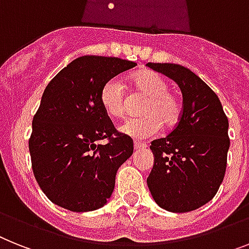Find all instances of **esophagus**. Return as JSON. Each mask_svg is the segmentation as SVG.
Listing matches in <instances>:
<instances>
[{"mask_svg": "<svg viewBox=\"0 0 249 249\" xmlns=\"http://www.w3.org/2000/svg\"><path fill=\"white\" fill-rule=\"evenodd\" d=\"M133 147H135V150L136 151H139V150H142L146 147V143H141V142H137V141H135V143H133Z\"/></svg>", "mask_w": 249, "mask_h": 249, "instance_id": "34e87169", "label": "esophagus"}]
</instances>
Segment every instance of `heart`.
I'll return each instance as SVG.
<instances>
[{
  "label": "heart",
  "mask_w": 249,
  "mask_h": 249,
  "mask_svg": "<svg viewBox=\"0 0 249 249\" xmlns=\"http://www.w3.org/2000/svg\"><path fill=\"white\" fill-rule=\"evenodd\" d=\"M131 84L135 95L146 98L141 106L142 117L132 118L123 123L121 131L136 140L154 137L160 131L161 124L174 127L182 116V102L174 92L169 91L166 80L151 70H141L131 76ZM100 103L110 117L122 118L129 106V98L122 80L113 77L107 81L100 91Z\"/></svg>",
  "instance_id": "obj_1"
}]
</instances>
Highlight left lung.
<instances>
[{"mask_svg": "<svg viewBox=\"0 0 249 249\" xmlns=\"http://www.w3.org/2000/svg\"><path fill=\"white\" fill-rule=\"evenodd\" d=\"M173 79L183 95L179 122L150 149L154 166L147 186L155 202L172 213L194 211L216 195L227 169V114L217 95L192 71L176 63H147Z\"/></svg>", "mask_w": 249, "mask_h": 249, "instance_id": "1", "label": "left lung"}]
</instances>
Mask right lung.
<instances>
[{"label":"right lung","mask_w":249,"mask_h":249,"mask_svg":"<svg viewBox=\"0 0 249 249\" xmlns=\"http://www.w3.org/2000/svg\"><path fill=\"white\" fill-rule=\"evenodd\" d=\"M137 63L83 55L53 77L43 92L29 139L33 173L49 200L67 210L100 209L114 190L117 170L133 153L100 103L103 85ZM107 139V143L97 142Z\"/></svg>","instance_id":"add662e5"}]
</instances>
